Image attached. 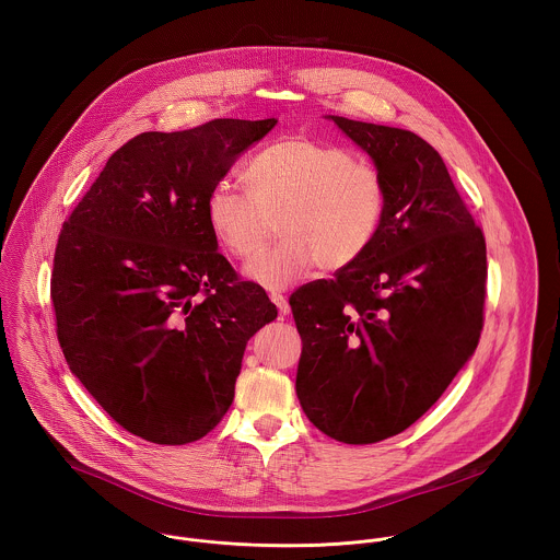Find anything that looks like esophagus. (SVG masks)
I'll return each instance as SVG.
<instances>
[{
    "label": "esophagus",
    "mask_w": 560,
    "mask_h": 560,
    "mask_svg": "<svg viewBox=\"0 0 560 560\" xmlns=\"http://www.w3.org/2000/svg\"><path fill=\"white\" fill-rule=\"evenodd\" d=\"M269 298H271V302L278 306V311H280L282 317H287V315L291 313V306H289V302H287V298H284L282 293H271Z\"/></svg>",
    "instance_id": "esophagus-1"
}]
</instances>
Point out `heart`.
<instances>
[{
  "instance_id": "b5f03b06",
  "label": "heart",
  "mask_w": 560,
  "mask_h": 560,
  "mask_svg": "<svg viewBox=\"0 0 560 560\" xmlns=\"http://www.w3.org/2000/svg\"><path fill=\"white\" fill-rule=\"evenodd\" d=\"M249 197L220 183L207 198L211 235L235 258L252 260L272 234L285 237L247 267V276L284 289L315 262L340 269L377 237L386 185L375 163L308 136H287L258 151L243 172Z\"/></svg>"
}]
</instances>
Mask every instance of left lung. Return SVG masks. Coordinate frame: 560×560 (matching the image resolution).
Instances as JSON below:
<instances>
[{
  "label": "left lung",
  "instance_id": "8db88e82",
  "mask_svg": "<svg viewBox=\"0 0 560 560\" xmlns=\"http://www.w3.org/2000/svg\"><path fill=\"white\" fill-rule=\"evenodd\" d=\"M377 165L386 211L371 247L289 304L302 336L298 399L345 444L411 427L479 345L487 249L440 153L411 131L329 116Z\"/></svg>",
  "mask_w": 560,
  "mask_h": 560
}]
</instances>
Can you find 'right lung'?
Returning a JSON list of instances; mask_svg holds the SVG:
<instances>
[{
	"mask_svg": "<svg viewBox=\"0 0 560 560\" xmlns=\"http://www.w3.org/2000/svg\"><path fill=\"white\" fill-rule=\"evenodd\" d=\"M276 118H218L122 144L62 224L51 304L69 369L129 433L178 446L235 399L247 340L278 317L218 252L207 198Z\"/></svg>",
	"mask_w": 560,
	"mask_h": 560,
	"instance_id": "right-lung-1",
	"label": "right lung"
}]
</instances>
